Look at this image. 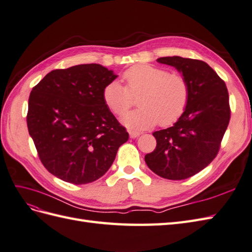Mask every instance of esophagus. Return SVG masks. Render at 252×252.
Here are the masks:
<instances>
[{"label": "esophagus", "instance_id": "1", "mask_svg": "<svg viewBox=\"0 0 252 252\" xmlns=\"http://www.w3.org/2000/svg\"><path fill=\"white\" fill-rule=\"evenodd\" d=\"M141 133L137 132V131H130V137L131 138H136L138 136H140Z\"/></svg>", "mask_w": 252, "mask_h": 252}]
</instances>
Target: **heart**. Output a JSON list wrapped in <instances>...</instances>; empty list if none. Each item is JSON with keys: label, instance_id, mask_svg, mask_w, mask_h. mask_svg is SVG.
I'll list each match as a JSON object with an SVG mask.
<instances>
[{"label": "heart", "instance_id": "b5f03b06", "mask_svg": "<svg viewBox=\"0 0 252 252\" xmlns=\"http://www.w3.org/2000/svg\"><path fill=\"white\" fill-rule=\"evenodd\" d=\"M126 86L117 81L103 89V101L115 115H122L130 107L132 96L140 94L135 111L122 116V124L133 130L157 126H170L179 120L189 100V85L184 76L169 73L150 64H136L122 75Z\"/></svg>", "mask_w": 252, "mask_h": 252}]
</instances>
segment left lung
I'll return each instance as SVG.
<instances>
[{"label":"left lung","mask_w":252,"mask_h":252,"mask_svg":"<svg viewBox=\"0 0 252 252\" xmlns=\"http://www.w3.org/2000/svg\"><path fill=\"white\" fill-rule=\"evenodd\" d=\"M158 62L182 73L189 85V100L175 125L153 133L157 148L146 154L145 160L159 177L184 180L201 171L217 156L231 116L228 89L202 61L168 56Z\"/></svg>","instance_id":"left-lung-1"}]
</instances>
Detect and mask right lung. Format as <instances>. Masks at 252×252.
I'll return each mask as SVG.
<instances>
[{"instance_id":"add662e5","label":"right lung","mask_w":252,"mask_h":252,"mask_svg":"<svg viewBox=\"0 0 252 252\" xmlns=\"http://www.w3.org/2000/svg\"><path fill=\"white\" fill-rule=\"evenodd\" d=\"M117 75L99 63L51 71L32 89L28 128L41 163L53 176L75 185L92 183L112 166L128 139L103 101Z\"/></svg>"}]
</instances>
